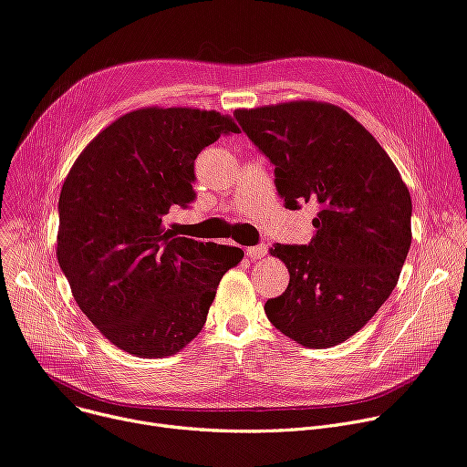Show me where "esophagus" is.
<instances>
[{
  "mask_svg": "<svg viewBox=\"0 0 467 467\" xmlns=\"http://www.w3.org/2000/svg\"><path fill=\"white\" fill-rule=\"evenodd\" d=\"M266 252H268V247H266L265 244H259V245H252V247H247V250H245V255L250 257L252 261H255V259H261V257H265V255H266Z\"/></svg>",
  "mask_w": 467,
  "mask_h": 467,
  "instance_id": "esophagus-1",
  "label": "esophagus"
}]
</instances>
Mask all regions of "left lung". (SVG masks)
<instances>
[{"mask_svg": "<svg viewBox=\"0 0 467 467\" xmlns=\"http://www.w3.org/2000/svg\"><path fill=\"white\" fill-rule=\"evenodd\" d=\"M242 131L275 167L285 208L319 206L307 245L275 244L289 270L268 321L304 348L358 332L390 296L411 245V197L381 144L344 109L291 101L234 110Z\"/></svg>", "mask_w": 467, "mask_h": 467, "instance_id": "left-lung-1", "label": "left lung"}]
</instances>
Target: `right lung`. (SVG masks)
I'll return each mask as SVG.
<instances>
[{"label": "right lung", "mask_w": 467, "mask_h": 467, "mask_svg": "<svg viewBox=\"0 0 467 467\" xmlns=\"http://www.w3.org/2000/svg\"><path fill=\"white\" fill-rule=\"evenodd\" d=\"M231 116L148 107L123 114L93 139L59 193L57 263L82 314L121 351L178 353L202 330L215 289L240 247L174 236L172 204L195 199V160Z\"/></svg>", "instance_id": "right-lung-1"}]
</instances>
